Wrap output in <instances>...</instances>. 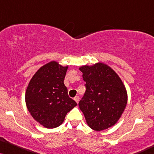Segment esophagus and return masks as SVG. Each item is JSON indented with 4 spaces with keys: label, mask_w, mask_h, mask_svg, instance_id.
Wrapping results in <instances>:
<instances>
[{
    "label": "esophagus",
    "mask_w": 154,
    "mask_h": 154,
    "mask_svg": "<svg viewBox=\"0 0 154 154\" xmlns=\"http://www.w3.org/2000/svg\"><path fill=\"white\" fill-rule=\"evenodd\" d=\"M74 100H75L76 103H79V97H78V96H76V97H75V98H74Z\"/></svg>",
    "instance_id": "34e87169"
}]
</instances>
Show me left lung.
Returning <instances> with one entry per match:
<instances>
[{"instance_id": "8db88e82", "label": "left lung", "mask_w": 154, "mask_h": 154, "mask_svg": "<svg viewBox=\"0 0 154 154\" xmlns=\"http://www.w3.org/2000/svg\"><path fill=\"white\" fill-rule=\"evenodd\" d=\"M86 91L79 107L89 127L100 131L118 122L126 107L125 87L116 72L107 64L96 63L79 67Z\"/></svg>"}]
</instances>
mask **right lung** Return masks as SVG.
Here are the masks:
<instances>
[{"instance_id": "obj_1", "label": "right lung", "mask_w": 154, "mask_h": 154, "mask_svg": "<svg viewBox=\"0 0 154 154\" xmlns=\"http://www.w3.org/2000/svg\"><path fill=\"white\" fill-rule=\"evenodd\" d=\"M67 69L55 61L47 63L35 73L27 87L28 110L35 120L47 128L59 126L67 112L77 105L64 84Z\"/></svg>"}]
</instances>
